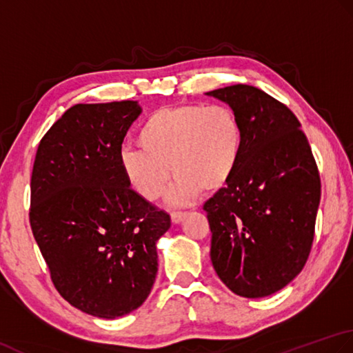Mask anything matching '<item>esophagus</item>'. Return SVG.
<instances>
[{
    "label": "esophagus",
    "mask_w": 353,
    "mask_h": 353,
    "mask_svg": "<svg viewBox=\"0 0 353 353\" xmlns=\"http://www.w3.org/2000/svg\"><path fill=\"white\" fill-rule=\"evenodd\" d=\"M185 214H187V212H179V210L172 212V213H170L172 222H174V224H178V222H181V221L185 218Z\"/></svg>",
    "instance_id": "1"
}]
</instances>
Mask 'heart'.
<instances>
[{
    "label": "heart",
    "instance_id": "obj_1",
    "mask_svg": "<svg viewBox=\"0 0 353 353\" xmlns=\"http://www.w3.org/2000/svg\"><path fill=\"white\" fill-rule=\"evenodd\" d=\"M141 148L123 146L119 164L128 184L146 199L166 190L170 164L176 175L168 199L183 204L201 190L228 183L239 164L243 131L233 110L222 105H178L155 111L139 134Z\"/></svg>",
    "mask_w": 353,
    "mask_h": 353
}]
</instances>
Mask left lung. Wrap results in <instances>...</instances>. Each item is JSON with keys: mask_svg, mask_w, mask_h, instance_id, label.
Returning a JSON list of instances; mask_svg holds the SVG:
<instances>
[{"mask_svg": "<svg viewBox=\"0 0 353 353\" xmlns=\"http://www.w3.org/2000/svg\"><path fill=\"white\" fill-rule=\"evenodd\" d=\"M205 94L232 108L243 131L233 176L204 204L213 268L237 296L267 297L297 277L311 253L317 164L297 117L265 91L237 83Z\"/></svg>", "mask_w": 353, "mask_h": 353, "instance_id": "8db88e82", "label": "left lung"}]
</instances>
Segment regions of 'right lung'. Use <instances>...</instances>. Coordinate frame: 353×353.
I'll use <instances>...</instances> for the list:
<instances>
[{
  "instance_id": "obj_1",
  "label": "right lung",
  "mask_w": 353,
  "mask_h": 353,
  "mask_svg": "<svg viewBox=\"0 0 353 353\" xmlns=\"http://www.w3.org/2000/svg\"><path fill=\"white\" fill-rule=\"evenodd\" d=\"M132 100L79 103L48 129L32 172L30 225L54 288L71 306L112 320L140 307L158 271L169 214L129 187L119 164Z\"/></svg>"
}]
</instances>
